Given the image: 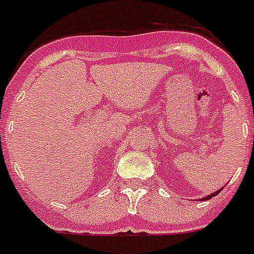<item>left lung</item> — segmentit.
Masks as SVG:
<instances>
[{
  "label": "left lung",
  "mask_w": 254,
  "mask_h": 254,
  "mask_svg": "<svg viewBox=\"0 0 254 254\" xmlns=\"http://www.w3.org/2000/svg\"><path fill=\"white\" fill-rule=\"evenodd\" d=\"M220 190H222V189H219V190H216L215 193H211V194H210V195H207V197H205V198H202V199H203V201H206V199H210V198H211V197H214V195H216V194H218V193H219Z\"/></svg>",
  "instance_id": "obj_1"
}]
</instances>
